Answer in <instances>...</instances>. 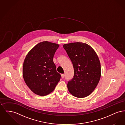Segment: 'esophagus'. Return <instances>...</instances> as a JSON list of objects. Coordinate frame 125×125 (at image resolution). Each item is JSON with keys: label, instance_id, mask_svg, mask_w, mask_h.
Instances as JSON below:
<instances>
[{"label": "esophagus", "instance_id": "1", "mask_svg": "<svg viewBox=\"0 0 125 125\" xmlns=\"http://www.w3.org/2000/svg\"><path fill=\"white\" fill-rule=\"evenodd\" d=\"M61 77L62 79H63L65 77V74H61Z\"/></svg>", "mask_w": 125, "mask_h": 125}]
</instances>
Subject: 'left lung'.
<instances>
[{
  "instance_id": "obj_1",
  "label": "left lung",
  "mask_w": 125,
  "mask_h": 125,
  "mask_svg": "<svg viewBox=\"0 0 125 125\" xmlns=\"http://www.w3.org/2000/svg\"><path fill=\"white\" fill-rule=\"evenodd\" d=\"M74 69L73 78L67 88L72 95L78 98L89 95L95 89L101 77L100 62L94 50L83 42L63 45Z\"/></svg>"
}]
</instances>
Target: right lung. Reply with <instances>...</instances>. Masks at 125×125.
Returning <instances> with one entry per match:
<instances>
[{"label":"right lung","mask_w":125,"mask_h":125,"mask_svg":"<svg viewBox=\"0 0 125 125\" xmlns=\"http://www.w3.org/2000/svg\"><path fill=\"white\" fill-rule=\"evenodd\" d=\"M59 47L55 43L41 42L30 50L25 59L23 77L28 87L36 95L50 94L60 81L61 76L53 60Z\"/></svg>","instance_id":"obj_1"}]
</instances>
